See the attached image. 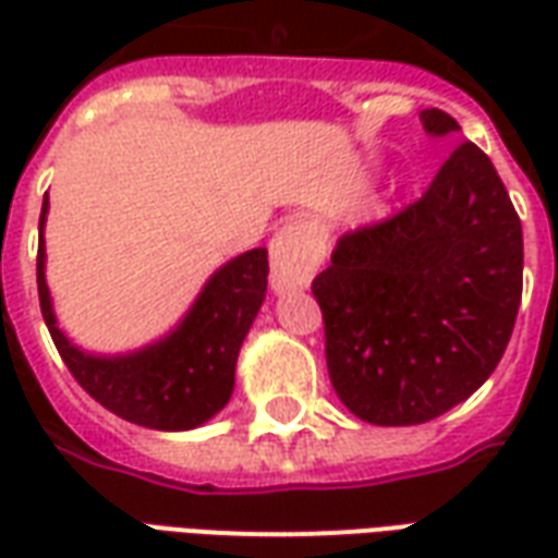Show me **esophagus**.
Instances as JSON below:
<instances>
[{"mask_svg":"<svg viewBox=\"0 0 558 558\" xmlns=\"http://www.w3.org/2000/svg\"><path fill=\"white\" fill-rule=\"evenodd\" d=\"M268 259H271V290H302L311 283L323 259V239L307 220H292L271 239Z\"/></svg>","mask_w":558,"mask_h":558,"instance_id":"1","label":"esophagus"}]
</instances>
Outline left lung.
<instances>
[{
    "label": "left lung",
    "mask_w": 558,
    "mask_h": 558,
    "mask_svg": "<svg viewBox=\"0 0 558 558\" xmlns=\"http://www.w3.org/2000/svg\"><path fill=\"white\" fill-rule=\"evenodd\" d=\"M421 122L460 131L442 110ZM311 290L352 415L407 427L463 403L496 371L523 295V230L490 158L463 140L415 203L340 235Z\"/></svg>",
    "instance_id": "obj_1"
}]
</instances>
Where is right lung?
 <instances>
[{"label":"right lung","instance_id":"1","mask_svg":"<svg viewBox=\"0 0 558 558\" xmlns=\"http://www.w3.org/2000/svg\"><path fill=\"white\" fill-rule=\"evenodd\" d=\"M44 199L38 242V299L44 323L71 376L119 418L151 430H191L218 415L235 386V359L266 299L268 254L254 247L218 268L182 326L146 350L104 359L77 350L59 331L44 280Z\"/></svg>","mask_w":558,"mask_h":558}]
</instances>
